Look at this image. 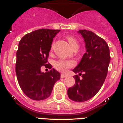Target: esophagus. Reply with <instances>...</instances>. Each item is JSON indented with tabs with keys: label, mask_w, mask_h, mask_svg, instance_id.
Returning <instances> with one entry per match:
<instances>
[{
	"label": "esophagus",
	"mask_w": 123,
	"mask_h": 123,
	"mask_svg": "<svg viewBox=\"0 0 123 123\" xmlns=\"http://www.w3.org/2000/svg\"><path fill=\"white\" fill-rule=\"evenodd\" d=\"M67 77V75H65V74H61V77L62 78V79H63V78H65Z\"/></svg>",
	"instance_id": "34e87169"
}]
</instances>
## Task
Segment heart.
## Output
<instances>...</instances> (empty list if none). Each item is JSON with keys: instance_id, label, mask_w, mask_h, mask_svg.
I'll return each instance as SVG.
<instances>
[{"instance_id": "b5f03b06", "label": "heart", "mask_w": 123, "mask_h": 123, "mask_svg": "<svg viewBox=\"0 0 123 123\" xmlns=\"http://www.w3.org/2000/svg\"><path fill=\"white\" fill-rule=\"evenodd\" d=\"M66 39L67 40L69 45L71 47L72 49H74L75 48H79V43L74 37L73 36L68 35L66 37ZM75 65V62L74 61L72 60H65V59H60L56 61L54 64V67L56 70L62 73H65L69 68L73 67Z\"/></svg>"}]
</instances>
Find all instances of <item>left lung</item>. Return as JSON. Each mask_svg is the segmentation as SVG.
Returning <instances> with one entry per match:
<instances>
[{"instance_id":"left-lung-1","label":"left lung","mask_w":123,"mask_h":123,"mask_svg":"<svg viewBox=\"0 0 123 123\" xmlns=\"http://www.w3.org/2000/svg\"><path fill=\"white\" fill-rule=\"evenodd\" d=\"M85 39L86 52L73 71L82 75H74L75 85L68 89L69 98L73 101L85 102L99 91L107 75L110 59V49L106 42L92 31L79 30Z\"/></svg>"}]
</instances>
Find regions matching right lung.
Wrapping results in <instances>:
<instances>
[{"instance_id": "obj_1", "label": "right lung", "mask_w": 123, "mask_h": 123, "mask_svg": "<svg viewBox=\"0 0 123 123\" xmlns=\"http://www.w3.org/2000/svg\"><path fill=\"white\" fill-rule=\"evenodd\" d=\"M60 30H37L21 39L17 52L15 71L21 89L29 98L44 100L51 94L53 87L61 74L48 62L53 38ZM43 66L50 69L41 72Z\"/></svg>"}]
</instances>
